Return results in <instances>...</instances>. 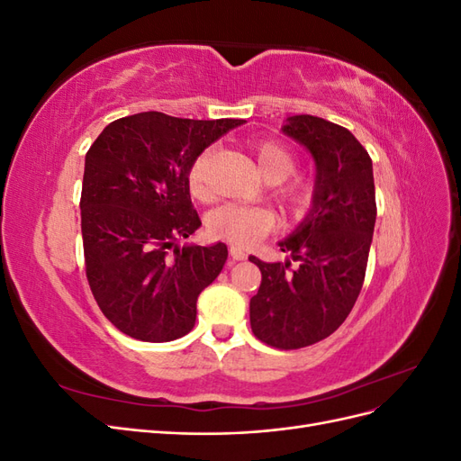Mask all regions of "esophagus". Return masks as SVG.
I'll use <instances>...</instances> for the list:
<instances>
[{
  "mask_svg": "<svg viewBox=\"0 0 461 461\" xmlns=\"http://www.w3.org/2000/svg\"><path fill=\"white\" fill-rule=\"evenodd\" d=\"M229 254H230V258L236 259V261L246 259V252H244V249H242L240 246H230V248H229Z\"/></svg>",
  "mask_w": 461,
  "mask_h": 461,
  "instance_id": "esophagus-1",
  "label": "esophagus"
}]
</instances>
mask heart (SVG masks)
I'll return each mask as SVG.
<instances>
[{"mask_svg": "<svg viewBox=\"0 0 461 461\" xmlns=\"http://www.w3.org/2000/svg\"><path fill=\"white\" fill-rule=\"evenodd\" d=\"M249 153L256 161V169L263 180L278 185L296 171V156L288 146L278 140H259L249 146ZM212 158V149H203L192 161L188 169V186L196 198L207 196V163ZM285 212L292 219H303L310 213L315 202V186L305 180H296L278 190ZM276 227V217L271 209L249 207L240 203H225L215 207L207 215V232L213 239L227 240L239 246H254L265 239Z\"/></svg>", "mask_w": 461, "mask_h": 461, "instance_id": "1", "label": "heart"}]
</instances>
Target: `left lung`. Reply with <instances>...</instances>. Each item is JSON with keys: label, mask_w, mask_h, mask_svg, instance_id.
<instances>
[{"label": "left lung", "mask_w": 461, "mask_h": 461, "mask_svg": "<svg viewBox=\"0 0 461 461\" xmlns=\"http://www.w3.org/2000/svg\"><path fill=\"white\" fill-rule=\"evenodd\" d=\"M283 132L308 148L315 159V202L310 215L281 252L298 261H249L261 271L249 300L256 337L281 350H298L337 330L364 286L376 219L373 163L356 136L313 115L288 117Z\"/></svg>", "instance_id": "left-lung-1"}]
</instances>
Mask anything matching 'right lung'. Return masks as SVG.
<instances>
[{
    "instance_id": "add662e5",
    "label": "right lung",
    "mask_w": 461,
    "mask_h": 461,
    "mask_svg": "<svg viewBox=\"0 0 461 461\" xmlns=\"http://www.w3.org/2000/svg\"><path fill=\"white\" fill-rule=\"evenodd\" d=\"M242 119L194 121L146 111L109 122L90 146L80 196L86 278L102 313L142 342H169L196 323L200 292L227 246H183L202 227L188 169Z\"/></svg>"
}]
</instances>
